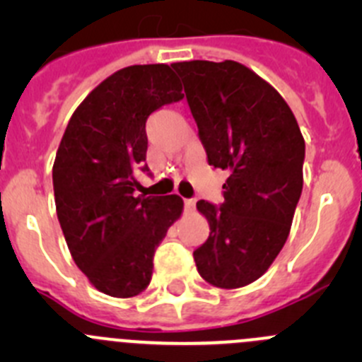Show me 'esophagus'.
<instances>
[{"label":"esophagus","instance_id":"1","mask_svg":"<svg viewBox=\"0 0 362 362\" xmlns=\"http://www.w3.org/2000/svg\"><path fill=\"white\" fill-rule=\"evenodd\" d=\"M184 206H185V210H194V206H196V199H194V198L184 199Z\"/></svg>","mask_w":362,"mask_h":362}]
</instances>
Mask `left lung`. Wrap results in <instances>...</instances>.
I'll list each match as a JSON object with an SVG mask.
<instances>
[{"label": "left lung", "instance_id": "1", "mask_svg": "<svg viewBox=\"0 0 362 362\" xmlns=\"http://www.w3.org/2000/svg\"><path fill=\"white\" fill-rule=\"evenodd\" d=\"M182 76L208 164L229 173L221 204L199 199L210 236L194 250L199 275L236 289L282 250L303 191L305 140L284 98L236 61L171 64Z\"/></svg>", "mask_w": 362, "mask_h": 362}]
</instances>
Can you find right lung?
<instances>
[{"label": "right lung", "mask_w": 362, "mask_h": 362, "mask_svg": "<svg viewBox=\"0 0 362 362\" xmlns=\"http://www.w3.org/2000/svg\"><path fill=\"white\" fill-rule=\"evenodd\" d=\"M184 98L168 64L119 69L69 119L52 168L56 210L80 272L101 293L131 298L151 284L154 252L184 202L134 196L148 171L145 124Z\"/></svg>", "instance_id": "right-lung-1"}]
</instances>
